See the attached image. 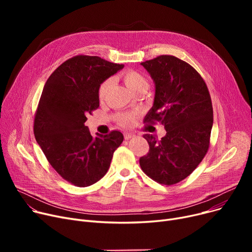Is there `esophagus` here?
I'll return each instance as SVG.
<instances>
[{"instance_id": "34e87169", "label": "esophagus", "mask_w": 252, "mask_h": 252, "mask_svg": "<svg viewBox=\"0 0 252 252\" xmlns=\"http://www.w3.org/2000/svg\"><path fill=\"white\" fill-rule=\"evenodd\" d=\"M124 137H125L126 140H129V139H131V138H134L135 135H134V134H130V133H125V134H124Z\"/></svg>"}]
</instances>
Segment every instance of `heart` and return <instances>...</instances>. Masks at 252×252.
Here are the masks:
<instances>
[{"label": "heart", "mask_w": 252, "mask_h": 252, "mask_svg": "<svg viewBox=\"0 0 252 252\" xmlns=\"http://www.w3.org/2000/svg\"><path fill=\"white\" fill-rule=\"evenodd\" d=\"M123 79L124 83L126 84V88L131 92L135 93L141 89H148V81L147 78L145 77L141 72L137 71V70H133V69H128L126 72H124L123 74ZM113 79L111 77L105 79V81L100 85L99 90H98V97L100 100H104L106 95L110 89V87L112 86ZM117 121L118 123L123 125V126H130L134 122V115L130 113H125V114H121L117 116Z\"/></svg>", "instance_id": "obj_1"}]
</instances>
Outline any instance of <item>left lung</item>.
Listing matches in <instances>:
<instances>
[{
  "label": "left lung",
  "mask_w": 252,
  "mask_h": 252,
  "mask_svg": "<svg viewBox=\"0 0 252 252\" xmlns=\"http://www.w3.org/2000/svg\"><path fill=\"white\" fill-rule=\"evenodd\" d=\"M141 65L155 84L154 103L144 123H160L166 135L161 140L144 135L150 149L140 165L153 181L170 186L191 175L207 153L213 104L203 78L187 62L161 55Z\"/></svg>",
  "instance_id": "8db88e82"
}]
</instances>
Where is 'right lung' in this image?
<instances>
[{
  "label": "right lung",
  "instance_id": "right-lung-1",
  "mask_svg": "<svg viewBox=\"0 0 252 252\" xmlns=\"http://www.w3.org/2000/svg\"><path fill=\"white\" fill-rule=\"evenodd\" d=\"M122 68L124 64L98 56L77 55L56 68L44 87L33 134L52 167L74 186L101 180L124 141L118 130L93 137L85 125L99 107L100 85Z\"/></svg>",
  "mask_w": 252,
  "mask_h": 252
}]
</instances>
